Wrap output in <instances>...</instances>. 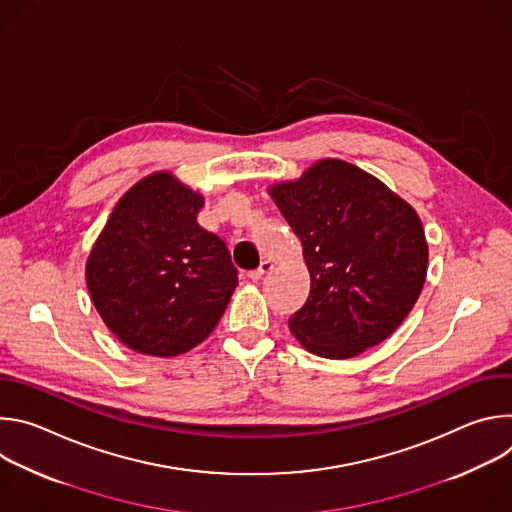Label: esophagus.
I'll use <instances>...</instances> for the list:
<instances>
[{"instance_id":"1","label":"esophagus","mask_w":512,"mask_h":512,"mask_svg":"<svg viewBox=\"0 0 512 512\" xmlns=\"http://www.w3.org/2000/svg\"><path fill=\"white\" fill-rule=\"evenodd\" d=\"M273 269V263L271 261H261L259 263V267L257 269H251L247 275H249V279H253V281H259L265 273H269Z\"/></svg>"}]
</instances>
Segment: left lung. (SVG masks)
Masks as SVG:
<instances>
[{"label": "left lung", "mask_w": 512, "mask_h": 512, "mask_svg": "<svg viewBox=\"0 0 512 512\" xmlns=\"http://www.w3.org/2000/svg\"><path fill=\"white\" fill-rule=\"evenodd\" d=\"M304 247L312 285L289 316L302 346L350 358L389 338L415 306L427 273L417 212L360 168L322 160L298 182L271 188Z\"/></svg>", "instance_id": "8db88e82"}]
</instances>
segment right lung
Listing matches in <instances>:
<instances>
[{
  "label": "right lung",
  "mask_w": 512,
  "mask_h": 512,
  "mask_svg": "<svg viewBox=\"0 0 512 512\" xmlns=\"http://www.w3.org/2000/svg\"><path fill=\"white\" fill-rule=\"evenodd\" d=\"M202 196L168 172L135 184L115 206L89 263L91 300L129 348L176 356L221 320L239 283L225 241L202 229Z\"/></svg>",
  "instance_id": "add662e5"
}]
</instances>
